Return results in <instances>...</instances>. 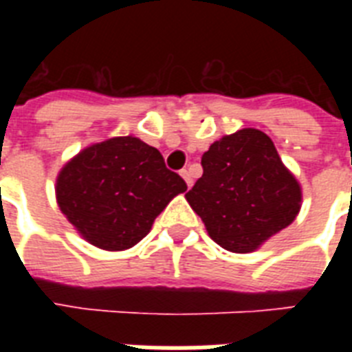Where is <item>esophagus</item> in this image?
<instances>
[{
	"label": "esophagus",
	"instance_id": "obj_1",
	"mask_svg": "<svg viewBox=\"0 0 352 352\" xmlns=\"http://www.w3.org/2000/svg\"><path fill=\"white\" fill-rule=\"evenodd\" d=\"M181 175H182V179H184V182H186V184H188V188L192 186L193 179H192V173H190V170H182Z\"/></svg>",
	"mask_w": 352,
	"mask_h": 352
}]
</instances>
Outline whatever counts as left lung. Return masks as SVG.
<instances>
[{
  "label": "left lung",
  "mask_w": 352,
  "mask_h": 352,
  "mask_svg": "<svg viewBox=\"0 0 352 352\" xmlns=\"http://www.w3.org/2000/svg\"><path fill=\"white\" fill-rule=\"evenodd\" d=\"M201 164L203 177L186 201L225 250L254 252L300 212V182L259 129L245 127L215 140Z\"/></svg>",
  "instance_id": "1"
}]
</instances>
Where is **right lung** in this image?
Instances as JSON below:
<instances>
[{
    "instance_id": "obj_1",
    "label": "right lung",
    "mask_w": 352,
    "mask_h": 352,
    "mask_svg": "<svg viewBox=\"0 0 352 352\" xmlns=\"http://www.w3.org/2000/svg\"><path fill=\"white\" fill-rule=\"evenodd\" d=\"M186 188L159 149L129 135L91 144L69 160L58 173L56 201L85 241L117 252L144 239Z\"/></svg>"
}]
</instances>
